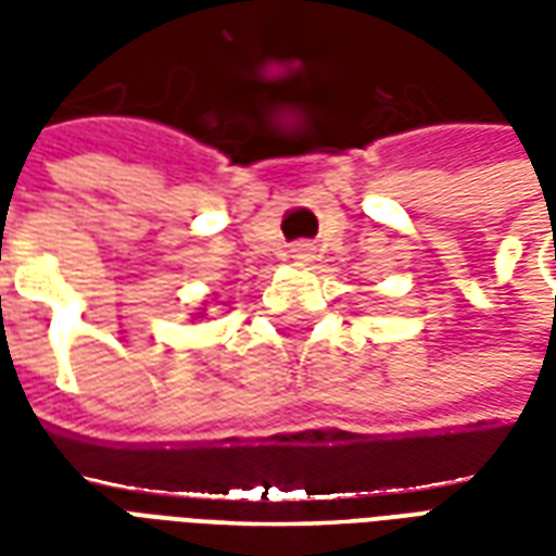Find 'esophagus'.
Instances as JSON below:
<instances>
[{
  "label": "esophagus",
  "instance_id": "esophagus-1",
  "mask_svg": "<svg viewBox=\"0 0 556 556\" xmlns=\"http://www.w3.org/2000/svg\"><path fill=\"white\" fill-rule=\"evenodd\" d=\"M291 255H294L298 262H309V258H313V247H309V243H298V247L291 250Z\"/></svg>",
  "mask_w": 556,
  "mask_h": 556
}]
</instances>
